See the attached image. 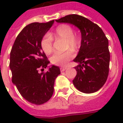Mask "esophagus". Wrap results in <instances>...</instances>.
Masks as SVG:
<instances>
[{"mask_svg": "<svg viewBox=\"0 0 123 123\" xmlns=\"http://www.w3.org/2000/svg\"><path fill=\"white\" fill-rule=\"evenodd\" d=\"M67 69H68L67 67H61V68H60V70H61V71H64Z\"/></svg>", "mask_w": 123, "mask_h": 123, "instance_id": "34e87169", "label": "esophagus"}]
</instances>
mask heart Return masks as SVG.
I'll return each mask as SVG.
<instances>
[{
	"label": "heart",
	"instance_id": "obj_1",
	"mask_svg": "<svg viewBox=\"0 0 123 123\" xmlns=\"http://www.w3.org/2000/svg\"><path fill=\"white\" fill-rule=\"evenodd\" d=\"M53 38L65 39L66 49H69L73 52H77L80 46V41L77 35L74 34V30L68 24H61L56 28L55 31L46 34L42 37L40 45L44 54L48 55L53 50ZM73 55L70 51L64 53H56L50 59L53 64L65 66L73 58Z\"/></svg>",
	"mask_w": 123,
	"mask_h": 123
}]
</instances>
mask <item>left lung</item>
<instances>
[{
  "mask_svg": "<svg viewBox=\"0 0 123 123\" xmlns=\"http://www.w3.org/2000/svg\"><path fill=\"white\" fill-rule=\"evenodd\" d=\"M79 28L82 40L79 54L73 61L77 74L73 80L75 87L84 93H92L101 89L109 72V41L101 28L87 18L78 14H69L56 20Z\"/></svg>",
  "mask_w": 123,
  "mask_h": 123,
  "instance_id": "1",
  "label": "left lung"
}]
</instances>
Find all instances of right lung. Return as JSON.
Here are the masks:
<instances>
[{"label": "right lung", "instance_id": "add662e5", "mask_svg": "<svg viewBox=\"0 0 123 123\" xmlns=\"http://www.w3.org/2000/svg\"><path fill=\"white\" fill-rule=\"evenodd\" d=\"M54 22L29 24L16 37L10 53L12 83L26 100L36 105L43 104L51 98L54 82L61 74L59 68L54 65L46 73H39L50 63L40 41Z\"/></svg>", "mask_w": 123, "mask_h": 123}]
</instances>
